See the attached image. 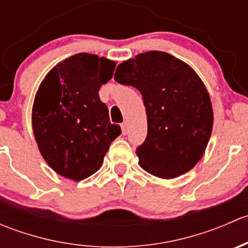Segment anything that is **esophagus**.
<instances>
[{"mask_svg": "<svg viewBox=\"0 0 248 248\" xmlns=\"http://www.w3.org/2000/svg\"><path fill=\"white\" fill-rule=\"evenodd\" d=\"M121 129H122V134H127V132H128V124H127V122L121 124Z\"/></svg>", "mask_w": 248, "mask_h": 248, "instance_id": "1", "label": "esophagus"}]
</instances>
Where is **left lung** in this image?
<instances>
[{"label": "left lung", "mask_w": 248, "mask_h": 248, "mask_svg": "<svg viewBox=\"0 0 248 248\" xmlns=\"http://www.w3.org/2000/svg\"><path fill=\"white\" fill-rule=\"evenodd\" d=\"M115 80L140 91L147 136L137 149L145 171L174 179L202 157L214 124L209 92L187 63L163 51H147L117 66Z\"/></svg>", "instance_id": "1"}]
</instances>
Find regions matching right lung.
<instances>
[{
    "label": "right lung",
    "instance_id": "add662e5",
    "mask_svg": "<svg viewBox=\"0 0 248 248\" xmlns=\"http://www.w3.org/2000/svg\"><path fill=\"white\" fill-rule=\"evenodd\" d=\"M115 62L80 52L57 63L42 81L32 108V127L42 156L61 176L81 181L103 164L121 134L98 91L112 78Z\"/></svg>",
    "mask_w": 248,
    "mask_h": 248
}]
</instances>
